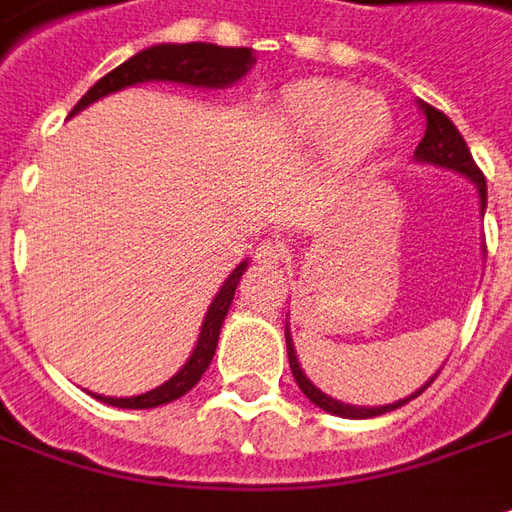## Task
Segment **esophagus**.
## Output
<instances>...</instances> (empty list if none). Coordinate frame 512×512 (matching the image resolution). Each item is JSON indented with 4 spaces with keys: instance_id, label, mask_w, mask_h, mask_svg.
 Wrapping results in <instances>:
<instances>
[{
    "instance_id": "obj_1",
    "label": "esophagus",
    "mask_w": 512,
    "mask_h": 512,
    "mask_svg": "<svg viewBox=\"0 0 512 512\" xmlns=\"http://www.w3.org/2000/svg\"><path fill=\"white\" fill-rule=\"evenodd\" d=\"M288 260V249L280 241H266L257 249V263L263 266H283Z\"/></svg>"
}]
</instances>
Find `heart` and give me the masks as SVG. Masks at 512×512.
Here are the masks:
<instances>
[{
  "label": "heart",
  "mask_w": 512,
  "mask_h": 512,
  "mask_svg": "<svg viewBox=\"0 0 512 512\" xmlns=\"http://www.w3.org/2000/svg\"><path fill=\"white\" fill-rule=\"evenodd\" d=\"M277 120L294 145L322 148L342 168L361 165L384 145L389 111L381 97L339 81H297L277 100Z\"/></svg>",
  "instance_id": "obj_1"
}]
</instances>
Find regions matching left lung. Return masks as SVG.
I'll return each instance as SVG.
<instances>
[{"label":"left lung","mask_w":512,"mask_h":512,"mask_svg":"<svg viewBox=\"0 0 512 512\" xmlns=\"http://www.w3.org/2000/svg\"><path fill=\"white\" fill-rule=\"evenodd\" d=\"M420 109L426 114V134L420 139V145H417L415 159L417 162H431V165H440V168H451L462 173V176H468L471 182L479 187V201H482V210H485V204H488V184H485V173L479 170V165L474 162V156L468 151V145H465V139L457 131V125L448 120L446 114L440 109H434L429 103H420ZM285 344H288V364H291V373L297 378V384L300 389L311 398V401L319 406V409H325L330 415H339V417H375V415H384V412H392V409H398L403 403H409L412 398H417L423 389L429 387V384H423V387L417 389L415 395H409V398H403L398 403H389V406H375V409H364V406H350V403L342 401H333L328 398L322 389H316L311 381H308V375L302 373L300 361H297V353H294V344H291V336L285 333Z\"/></svg>","instance_id":"1"}]
</instances>
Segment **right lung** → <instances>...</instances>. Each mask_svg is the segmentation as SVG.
<instances>
[{
    "label": "right lung",
    "instance_id": "add662e5",
    "mask_svg": "<svg viewBox=\"0 0 512 512\" xmlns=\"http://www.w3.org/2000/svg\"><path fill=\"white\" fill-rule=\"evenodd\" d=\"M252 64H255V52L249 47H218V44H201V41H193V44H156V47L137 52L134 58H128L117 69H111L109 75H103L78 100L72 114H78L89 103H95V100L111 95L117 89L145 81H173L187 83V86H212V89L232 86L249 72ZM243 271H246V263H241L238 269L229 274L227 283L221 285L218 297L212 300L210 311L204 316L196 350H193L190 361L184 364L179 373L173 375L170 381H165L162 387L151 389L145 395H137V398H103V395H95L97 401L120 406V409H154V406L182 398L184 392L196 387L204 370L210 367L212 356H215L221 325H224V316H227L229 305H232V297H235V288L241 283Z\"/></svg>",
    "mask_w": 512,
    "mask_h": 512
}]
</instances>
